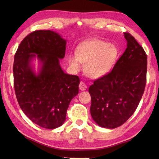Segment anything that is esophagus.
<instances>
[{
	"label": "esophagus",
	"instance_id": "obj_1",
	"mask_svg": "<svg viewBox=\"0 0 159 159\" xmlns=\"http://www.w3.org/2000/svg\"><path fill=\"white\" fill-rule=\"evenodd\" d=\"M87 86L86 85V84L84 83V82H83V81H81L80 83V84H79V89L81 90V91H85V90H86L87 89Z\"/></svg>",
	"mask_w": 159,
	"mask_h": 159
}]
</instances>
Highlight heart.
<instances>
[{
	"label": "heart",
	"mask_w": 159,
	"mask_h": 159,
	"mask_svg": "<svg viewBox=\"0 0 159 159\" xmlns=\"http://www.w3.org/2000/svg\"><path fill=\"white\" fill-rule=\"evenodd\" d=\"M119 50L110 43L100 39L87 40L77 47L76 54L67 57L68 63L74 72L82 69L85 63V72L92 79L104 76L116 65Z\"/></svg>",
	"instance_id": "obj_1"
}]
</instances>
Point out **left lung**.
I'll use <instances>...</instances> for the list:
<instances>
[{"label": "left lung", "instance_id": "obj_1", "mask_svg": "<svg viewBox=\"0 0 159 159\" xmlns=\"http://www.w3.org/2000/svg\"><path fill=\"white\" fill-rule=\"evenodd\" d=\"M127 48L111 72L89 88L93 121L105 128L120 126L135 111L146 84L147 55L133 36L124 33Z\"/></svg>", "mask_w": 159, "mask_h": 159}]
</instances>
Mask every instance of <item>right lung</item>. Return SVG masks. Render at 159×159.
I'll return each mask as SVG.
<instances>
[{
	"label": "right lung",
	"mask_w": 159,
	"mask_h": 159,
	"mask_svg": "<svg viewBox=\"0 0 159 159\" xmlns=\"http://www.w3.org/2000/svg\"><path fill=\"white\" fill-rule=\"evenodd\" d=\"M66 46L59 33L39 30L24 38L14 57L13 84L19 105L33 123L48 129L64 123L71 100L79 93V76L65 73L59 64ZM36 58L38 73L32 64Z\"/></svg>",
	"instance_id": "obj_1"
}]
</instances>
